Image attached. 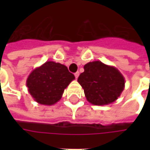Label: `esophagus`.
I'll return each mask as SVG.
<instances>
[{"instance_id": "obj_1", "label": "esophagus", "mask_w": 150, "mask_h": 150, "mask_svg": "<svg viewBox=\"0 0 150 150\" xmlns=\"http://www.w3.org/2000/svg\"><path fill=\"white\" fill-rule=\"evenodd\" d=\"M79 72L77 71V72H75V78L77 79L79 77Z\"/></svg>"}]
</instances>
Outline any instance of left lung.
<instances>
[{
    "label": "left lung",
    "instance_id": "8db88e82",
    "mask_svg": "<svg viewBox=\"0 0 150 150\" xmlns=\"http://www.w3.org/2000/svg\"><path fill=\"white\" fill-rule=\"evenodd\" d=\"M83 68L78 82L89 103L106 105L118 99L125 88V78L116 67L94 61L87 63Z\"/></svg>",
    "mask_w": 150,
    "mask_h": 150
}]
</instances>
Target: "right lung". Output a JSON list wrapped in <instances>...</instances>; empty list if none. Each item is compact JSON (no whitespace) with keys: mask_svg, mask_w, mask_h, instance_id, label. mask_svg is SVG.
Masks as SVG:
<instances>
[{"mask_svg":"<svg viewBox=\"0 0 150 150\" xmlns=\"http://www.w3.org/2000/svg\"><path fill=\"white\" fill-rule=\"evenodd\" d=\"M75 75L66 66L52 61L46 62L31 72L26 86L30 94L38 104L52 105L61 99Z\"/></svg>","mask_w":150,"mask_h":150,"instance_id":"1","label":"right lung"}]
</instances>
